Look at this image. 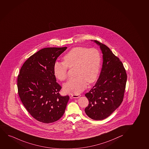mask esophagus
Returning a JSON list of instances; mask_svg holds the SVG:
<instances>
[{
	"label": "esophagus",
	"mask_w": 149,
	"mask_h": 149,
	"mask_svg": "<svg viewBox=\"0 0 149 149\" xmlns=\"http://www.w3.org/2000/svg\"><path fill=\"white\" fill-rule=\"evenodd\" d=\"M81 96V95L79 94H74L72 95V97L73 98H79Z\"/></svg>",
	"instance_id": "1"
}]
</instances>
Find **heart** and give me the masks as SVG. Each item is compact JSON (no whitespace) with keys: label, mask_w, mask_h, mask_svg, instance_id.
<instances>
[{"label":"heart","mask_w":149,"mask_h":149,"mask_svg":"<svg viewBox=\"0 0 149 149\" xmlns=\"http://www.w3.org/2000/svg\"><path fill=\"white\" fill-rule=\"evenodd\" d=\"M64 62L56 61L53 66L55 77L63 81L68 77V68H75L76 77L63 85L66 93L79 94L85 90L88 84L94 82L98 77L101 65L100 52L95 48L75 47L63 57Z\"/></svg>","instance_id":"obj_1"}]
</instances>
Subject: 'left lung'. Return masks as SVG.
Segmentation results:
<instances>
[{
	"label": "left lung",
	"mask_w": 149,
	"mask_h": 149,
	"mask_svg": "<svg viewBox=\"0 0 149 149\" xmlns=\"http://www.w3.org/2000/svg\"><path fill=\"white\" fill-rule=\"evenodd\" d=\"M94 42L100 46L103 62L98 81L85 94L89 104L85 111L91 118L100 120L111 115L123 102L127 74L123 63L109 48Z\"/></svg>",
	"instance_id": "obj_1"
}]
</instances>
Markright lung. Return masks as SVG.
Listing matches in <instances>:
<instances>
[{
    "instance_id": "1",
    "label": "right lung",
    "mask_w": 149,
    "mask_h": 149,
    "mask_svg": "<svg viewBox=\"0 0 149 149\" xmlns=\"http://www.w3.org/2000/svg\"><path fill=\"white\" fill-rule=\"evenodd\" d=\"M67 47H48L31 56L17 77L18 94L32 117L40 122L53 123L62 117L70 97L59 94L53 66Z\"/></svg>"
}]
</instances>
